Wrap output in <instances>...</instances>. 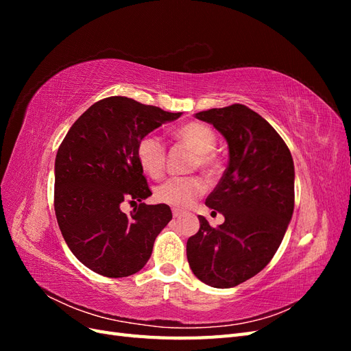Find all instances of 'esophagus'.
<instances>
[{"label":"esophagus","mask_w":351,"mask_h":351,"mask_svg":"<svg viewBox=\"0 0 351 351\" xmlns=\"http://www.w3.org/2000/svg\"><path fill=\"white\" fill-rule=\"evenodd\" d=\"M182 214H183V212H182V210H180V209H177V208H173V217H174V218H178V217H182Z\"/></svg>","instance_id":"1"}]
</instances>
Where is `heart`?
Instances as JSON below:
<instances>
[{"mask_svg":"<svg viewBox=\"0 0 351 351\" xmlns=\"http://www.w3.org/2000/svg\"><path fill=\"white\" fill-rule=\"evenodd\" d=\"M177 139L195 152L192 168H199L208 178L215 177L218 164L214 156L217 136L209 125L192 121L180 127L176 132ZM137 161L146 174L159 178L165 168V147L154 134H147L137 143ZM205 193V183L197 177L168 178L155 189V199L159 204L173 208H189Z\"/></svg>","mask_w":351,"mask_h":351,"instance_id":"1","label":"heart"}]
</instances>
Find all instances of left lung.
<instances>
[{"label":"left lung","mask_w":351,"mask_h":351,"mask_svg":"<svg viewBox=\"0 0 351 351\" xmlns=\"http://www.w3.org/2000/svg\"><path fill=\"white\" fill-rule=\"evenodd\" d=\"M228 143V167L206 206L224 215L217 228L199 215L200 228L187 240L196 277L230 289L261 272L274 258L294 209V164L281 136L246 105L232 104L195 114Z\"/></svg>","instance_id":"8db88e82"}]
</instances>
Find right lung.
Here are the masks:
<instances>
[{"label":"right lung","instance_id":"add662e5","mask_svg":"<svg viewBox=\"0 0 351 351\" xmlns=\"http://www.w3.org/2000/svg\"><path fill=\"white\" fill-rule=\"evenodd\" d=\"M182 112L125 97L95 102L76 120L56 158L54 208L61 234L84 267L110 278L139 272L173 218L168 205H146L152 192L137 143ZM136 205L130 216L119 206Z\"/></svg>","mask_w":351,"mask_h":351}]
</instances>
